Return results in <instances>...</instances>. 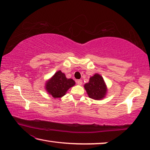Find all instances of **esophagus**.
Returning <instances> with one entry per match:
<instances>
[{"label":"esophagus","instance_id":"34e87169","mask_svg":"<svg viewBox=\"0 0 150 150\" xmlns=\"http://www.w3.org/2000/svg\"><path fill=\"white\" fill-rule=\"evenodd\" d=\"M77 85H81L83 84V81L82 80H77Z\"/></svg>","mask_w":150,"mask_h":150}]
</instances>
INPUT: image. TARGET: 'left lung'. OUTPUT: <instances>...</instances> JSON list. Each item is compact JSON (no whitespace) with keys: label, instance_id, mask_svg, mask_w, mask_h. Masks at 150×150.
I'll list each match as a JSON object with an SVG mask.
<instances>
[{"label":"left lung","instance_id":"1","mask_svg":"<svg viewBox=\"0 0 150 150\" xmlns=\"http://www.w3.org/2000/svg\"><path fill=\"white\" fill-rule=\"evenodd\" d=\"M86 91L91 98L100 100L105 97L107 88L103 77L98 73L90 77L89 82L84 85Z\"/></svg>","mask_w":150,"mask_h":150}]
</instances>
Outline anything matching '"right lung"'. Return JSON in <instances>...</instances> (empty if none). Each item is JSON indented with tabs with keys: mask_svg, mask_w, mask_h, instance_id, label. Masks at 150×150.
Wrapping results in <instances>:
<instances>
[{
	"mask_svg": "<svg viewBox=\"0 0 150 150\" xmlns=\"http://www.w3.org/2000/svg\"><path fill=\"white\" fill-rule=\"evenodd\" d=\"M75 84V81L66 78L64 73L58 71L45 83V89L54 98H61Z\"/></svg>",
	"mask_w": 150,
	"mask_h": 150,
	"instance_id": "add662e5",
	"label": "right lung"
}]
</instances>
